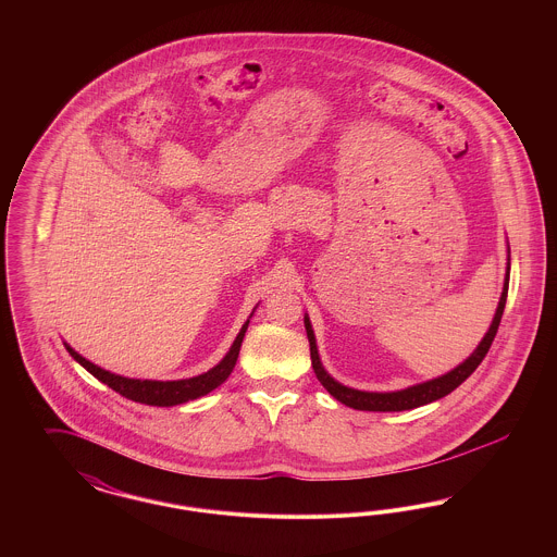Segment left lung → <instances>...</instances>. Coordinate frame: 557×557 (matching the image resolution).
I'll return each mask as SVG.
<instances>
[{
    "label": "left lung",
    "mask_w": 557,
    "mask_h": 557,
    "mask_svg": "<svg viewBox=\"0 0 557 557\" xmlns=\"http://www.w3.org/2000/svg\"><path fill=\"white\" fill-rule=\"evenodd\" d=\"M507 288H509V244H507V269H505L504 292H502L495 318H493L491 325H488V332L484 334L480 345L474 348V352L466 361H461L457 368H453V370L438 375V377H432V380H425V382L407 386L403 391H393V393L357 391V388H350V386L341 384L338 380H334L325 371L321 359H319L315 332H313L311 319L305 313V330H307V338H309V345H311V363H313L315 375H318L319 382L323 384V388L332 397L341 400L346 407H352V409H359V411H407V409H416V407H422V405H428L432 400L447 397L466 377H470L474 373V370L480 366V361L484 359V355L488 352V348L493 345L495 334H497L499 323H502V315H504Z\"/></svg>",
    "instance_id": "obj_1"
}]
</instances>
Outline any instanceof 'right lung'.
Listing matches in <instances>:
<instances>
[{
  "instance_id": "right-lung-1",
  "label": "right lung",
  "mask_w": 557,
  "mask_h": 557,
  "mask_svg": "<svg viewBox=\"0 0 557 557\" xmlns=\"http://www.w3.org/2000/svg\"><path fill=\"white\" fill-rule=\"evenodd\" d=\"M255 313V311H252ZM250 313V318H252ZM250 318L244 321L242 330H239L234 345L230 346V350L225 352V357L205 373L200 375H194V377H186V380H137V377H125V375H116V373H110V371L102 370L98 366H94L91 361H87L85 357H81L79 352L75 348L64 343L66 350L71 352V357L81 363L85 370L89 371L94 377H98L100 382H104L107 386H110L114 393L123 395L129 400L135 403H144V405H154V407H173V405H182L187 400H194V398L205 397L209 395L211 391H214L216 386H221L230 373L236 368V361H238L239 346L244 341V334L248 330V323Z\"/></svg>"
}]
</instances>
